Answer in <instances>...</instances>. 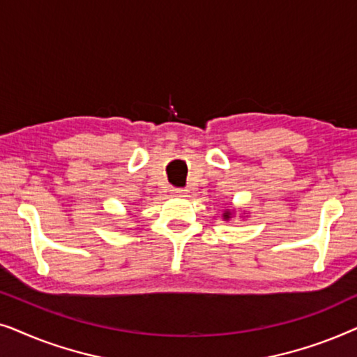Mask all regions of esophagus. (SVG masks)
<instances>
[{
  "label": "esophagus",
  "instance_id": "obj_1",
  "mask_svg": "<svg viewBox=\"0 0 357 357\" xmlns=\"http://www.w3.org/2000/svg\"><path fill=\"white\" fill-rule=\"evenodd\" d=\"M185 192H187V190H183V188H172V190H170V193H172L174 197H183Z\"/></svg>",
  "mask_w": 357,
  "mask_h": 357
}]
</instances>
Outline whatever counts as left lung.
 <instances>
[{"label":"left lung","instance_id":"obj_1","mask_svg":"<svg viewBox=\"0 0 357 357\" xmlns=\"http://www.w3.org/2000/svg\"><path fill=\"white\" fill-rule=\"evenodd\" d=\"M224 219H226V221H227V219L229 218H231V211H226V213H224V216H222Z\"/></svg>","mask_w":357,"mask_h":357}]
</instances>
